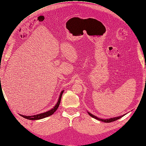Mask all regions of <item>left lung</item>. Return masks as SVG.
<instances>
[{"label": "left lung", "instance_id": "left-lung-1", "mask_svg": "<svg viewBox=\"0 0 146 146\" xmlns=\"http://www.w3.org/2000/svg\"><path fill=\"white\" fill-rule=\"evenodd\" d=\"M88 113H89V115L91 116V117H92V118H94L96 119H98V120L99 121H103V122H105V123H110V122H112V121H116L117 120V119L121 118V117H123V116H125V115H126V113L123 115H121V116H118V117H113V118H109V119H102V118H98L96 116L92 115V113H91L90 112L88 111Z\"/></svg>", "mask_w": 146, "mask_h": 146}]
</instances>
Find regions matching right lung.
<instances>
[{"instance_id":"right-lung-1","label":"right lung","mask_w":146,"mask_h":146,"mask_svg":"<svg viewBox=\"0 0 146 146\" xmlns=\"http://www.w3.org/2000/svg\"><path fill=\"white\" fill-rule=\"evenodd\" d=\"M63 91L64 90L62 91V92L60 94L59 98L58 99V101L57 102V104H55V106L52 108V109H50V110H48L47 111H45L44 113H41L39 114H37V115H31V116H27V115H21L20 114L21 117H23L25 118H27L28 119H30V120H36V119H42L44 118H46L47 117H49V116L52 115V114L54 113V112L57 110L58 107H59L60 103V100H61V98H62V96L63 93Z\"/></svg>"}]
</instances>
